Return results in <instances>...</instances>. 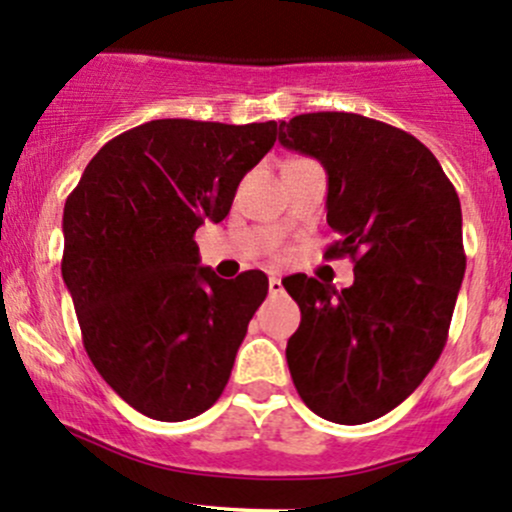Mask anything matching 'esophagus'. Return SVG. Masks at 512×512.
I'll return each mask as SVG.
<instances>
[{
	"label": "esophagus",
	"mask_w": 512,
	"mask_h": 512,
	"mask_svg": "<svg viewBox=\"0 0 512 512\" xmlns=\"http://www.w3.org/2000/svg\"><path fill=\"white\" fill-rule=\"evenodd\" d=\"M284 287H282V279L279 277H270V297H277V294H282Z\"/></svg>",
	"instance_id": "34e87169"
}]
</instances>
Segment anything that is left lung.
<instances>
[{
    "mask_svg": "<svg viewBox=\"0 0 512 512\" xmlns=\"http://www.w3.org/2000/svg\"><path fill=\"white\" fill-rule=\"evenodd\" d=\"M279 142L328 174L326 220L351 257L336 292L306 274L284 279L301 324L287 343L294 387L328 422L363 424L395 410L439 360L466 272L461 203L437 157L405 129L353 112L279 122Z\"/></svg>",
    "mask_w": 512,
    "mask_h": 512,
    "instance_id": "obj_1",
    "label": "left lung"
}]
</instances>
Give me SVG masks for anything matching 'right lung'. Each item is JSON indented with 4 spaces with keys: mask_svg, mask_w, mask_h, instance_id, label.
Wrapping results in <instances>:
<instances>
[{
    "mask_svg": "<svg viewBox=\"0 0 512 512\" xmlns=\"http://www.w3.org/2000/svg\"><path fill=\"white\" fill-rule=\"evenodd\" d=\"M277 122L152 120L105 144L63 208L61 272L83 346L147 417L184 422L223 395L270 289L260 270L198 267L196 230L220 223Z\"/></svg>",
    "mask_w": 512,
    "mask_h": 512,
    "instance_id": "right-lung-1",
    "label": "right lung"
}]
</instances>
